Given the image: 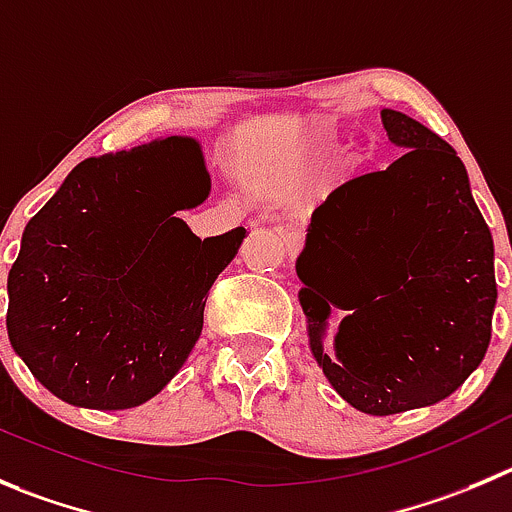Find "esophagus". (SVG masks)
I'll list each match as a JSON object with an SVG mask.
<instances>
[{"mask_svg": "<svg viewBox=\"0 0 512 512\" xmlns=\"http://www.w3.org/2000/svg\"><path fill=\"white\" fill-rule=\"evenodd\" d=\"M281 238H284V246L286 251L291 253V256H296V253L301 251V246H304V236H301L296 228H279Z\"/></svg>", "mask_w": 512, "mask_h": 512, "instance_id": "1", "label": "esophagus"}]
</instances>
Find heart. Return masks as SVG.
Returning <instances> with one entry per match:
<instances>
[{"instance_id": "b5f03b06", "label": "heart", "mask_w": 512, "mask_h": 512, "mask_svg": "<svg viewBox=\"0 0 512 512\" xmlns=\"http://www.w3.org/2000/svg\"><path fill=\"white\" fill-rule=\"evenodd\" d=\"M324 138H326V135H324Z\"/></svg>"}]
</instances>
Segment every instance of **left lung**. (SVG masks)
I'll use <instances>...</instances> for the list:
<instances>
[{
	"label": "left lung",
	"instance_id": "obj_1",
	"mask_svg": "<svg viewBox=\"0 0 512 512\" xmlns=\"http://www.w3.org/2000/svg\"><path fill=\"white\" fill-rule=\"evenodd\" d=\"M382 123L405 153L329 193L296 259L311 354L377 417L450 397L488 352L498 299L493 236L462 160L410 115L382 110ZM332 305L350 314L326 355Z\"/></svg>",
	"mask_w": 512,
	"mask_h": 512
}]
</instances>
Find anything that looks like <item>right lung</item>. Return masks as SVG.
<instances>
[{
	"label": "right lung",
	"mask_w": 512,
	"mask_h": 512,
	"mask_svg": "<svg viewBox=\"0 0 512 512\" xmlns=\"http://www.w3.org/2000/svg\"><path fill=\"white\" fill-rule=\"evenodd\" d=\"M211 191L198 140L87 158L29 218L9 269L7 334L55 397L92 410L148 402L203 329L208 289L246 238H198L175 211Z\"/></svg>",
	"instance_id": "1"
}]
</instances>
